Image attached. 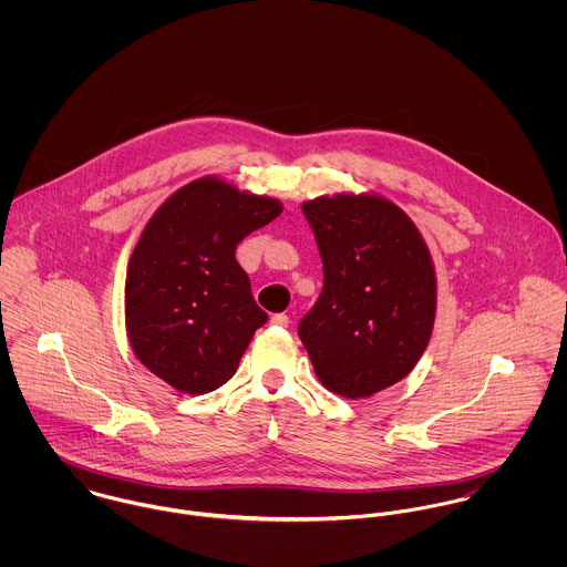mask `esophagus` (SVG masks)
<instances>
[{
	"label": "esophagus",
	"mask_w": 567,
	"mask_h": 567,
	"mask_svg": "<svg viewBox=\"0 0 567 567\" xmlns=\"http://www.w3.org/2000/svg\"><path fill=\"white\" fill-rule=\"evenodd\" d=\"M270 323L277 324V327H288V324H290V319H288L286 315H275V317L270 319Z\"/></svg>",
	"instance_id": "1"
}]
</instances>
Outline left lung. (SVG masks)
Returning a JSON list of instances; mask_svg holds the SVG:
<instances>
[{
    "label": "left lung",
    "mask_w": 567,
    "mask_h": 567,
    "mask_svg": "<svg viewBox=\"0 0 567 567\" xmlns=\"http://www.w3.org/2000/svg\"><path fill=\"white\" fill-rule=\"evenodd\" d=\"M323 261V290L299 323L317 378L358 400L405 378L427 347L434 266L416 227L380 196L303 203Z\"/></svg>",
    "instance_id": "1"
}]
</instances>
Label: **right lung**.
<instances>
[{
    "instance_id": "1",
    "label": "right lung",
    "mask_w": 567,
    "mask_h": 567,
    "mask_svg": "<svg viewBox=\"0 0 567 567\" xmlns=\"http://www.w3.org/2000/svg\"><path fill=\"white\" fill-rule=\"evenodd\" d=\"M279 214V200L205 176L151 218L128 261L126 327L137 358L169 386L203 395L236 375L268 321L236 248Z\"/></svg>"
}]
</instances>
